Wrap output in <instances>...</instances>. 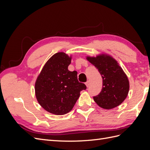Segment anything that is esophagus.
Returning a JSON list of instances; mask_svg holds the SVG:
<instances>
[{"label":"esophagus","instance_id":"1","mask_svg":"<svg viewBox=\"0 0 150 150\" xmlns=\"http://www.w3.org/2000/svg\"><path fill=\"white\" fill-rule=\"evenodd\" d=\"M86 86H87V87H89V85H90V81H88L86 83Z\"/></svg>","mask_w":150,"mask_h":150}]
</instances>
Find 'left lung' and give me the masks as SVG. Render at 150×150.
<instances>
[{
    "label": "left lung",
    "mask_w": 150,
    "mask_h": 150,
    "mask_svg": "<svg viewBox=\"0 0 150 150\" xmlns=\"http://www.w3.org/2000/svg\"><path fill=\"white\" fill-rule=\"evenodd\" d=\"M87 59L96 67L103 78V88L98 95L94 96L99 106L110 110L119 106L128 96L129 84L128 77L117 61L110 56L87 57Z\"/></svg>",
    "instance_id": "left-lung-1"
}]
</instances>
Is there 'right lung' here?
Segmentation results:
<instances>
[{
  "mask_svg": "<svg viewBox=\"0 0 150 150\" xmlns=\"http://www.w3.org/2000/svg\"><path fill=\"white\" fill-rule=\"evenodd\" d=\"M71 57L64 52L53 55L44 65L35 84V96L45 110L57 115L69 112L86 86L78 72L68 70Z\"/></svg>",
  "mask_w": 150,
  "mask_h": 150,
  "instance_id": "1",
  "label": "right lung"
}]
</instances>
